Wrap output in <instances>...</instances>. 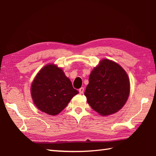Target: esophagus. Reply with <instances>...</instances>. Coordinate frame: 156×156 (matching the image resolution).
Returning <instances> with one entry per match:
<instances>
[{"instance_id": "34e87169", "label": "esophagus", "mask_w": 156, "mask_h": 156, "mask_svg": "<svg viewBox=\"0 0 156 156\" xmlns=\"http://www.w3.org/2000/svg\"><path fill=\"white\" fill-rule=\"evenodd\" d=\"M79 93H80V94H83V92H84V88L83 87L80 88L79 90Z\"/></svg>"}]
</instances>
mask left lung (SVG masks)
I'll list each match as a JSON object with an SVG mask.
<instances>
[{"label": "left lung", "mask_w": 156, "mask_h": 156, "mask_svg": "<svg viewBox=\"0 0 156 156\" xmlns=\"http://www.w3.org/2000/svg\"><path fill=\"white\" fill-rule=\"evenodd\" d=\"M129 92V79L126 71L118 63L104 58L90 74L85 95L93 110L107 116L122 108Z\"/></svg>", "instance_id": "left-lung-1"}]
</instances>
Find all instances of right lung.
Masks as SVG:
<instances>
[{
	"label": "right lung",
	"instance_id": "add662e5",
	"mask_svg": "<svg viewBox=\"0 0 156 156\" xmlns=\"http://www.w3.org/2000/svg\"><path fill=\"white\" fill-rule=\"evenodd\" d=\"M34 105L42 112L56 115L79 93L63 69L54 64L43 67L34 77L30 87Z\"/></svg>",
	"mask_w": 156,
	"mask_h": 156
}]
</instances>
